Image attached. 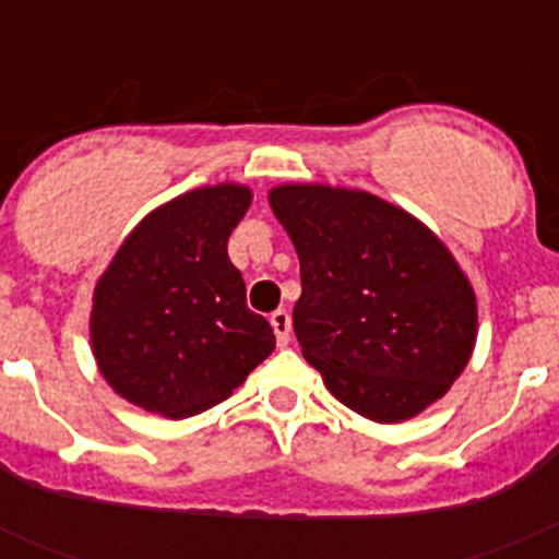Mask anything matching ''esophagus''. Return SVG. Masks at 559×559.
<instances>
[{"instance_id": "esophagus-1", "label": "esophagus", "mask_w": 559, "mask_h": 559, "mask_svg": "<svg viewBox=\"0 0 559 559\" xmlns=\"http://www.w3.org/2000/svg\"><path fill=\"white\" fill-rule=\"evenodd\" d=\"M271 328H274L276 344H280V347H285V344L290 341V313L288 310H274V313H271Z\"/></svg>"}]
</instances>
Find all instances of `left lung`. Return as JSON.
<instances>
[{
    "mask_svg": "<svg viewBox=\"0 0 559 559\" xmlns=\"http://www.w3.org/2000/svg\"><path fill=\"white\" fill-rule=\"evenodd\" d=\"M299 254L294 333L324 386L374 423H400L451 389L476 344V296L451 251L369 192L271 190Z\"/></svg>",
    "mask_w": 559,
    "mask_h": 559,
    "instance_id": "obj_1",
    "label": "left lung"
}]
</instances>
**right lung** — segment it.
Returning <instances> with one entry per match:
<instances>
[{"mask_svg":"<svg viewBox=\"0 0 559 559\" xmlns=\"http://www.w3.org/2000/svg\"><path fill=\"white\" fill-rule=\"evenodd\" d=\"M249 204L237 185L185 192L128 235L97 283V367L145 412L181 419L218 406L274 349L226 254Z\"/></svg>","mask_w":559,"mask_h":559,"instance_id":"obj_1","label":"right lung"}]
</instances>
